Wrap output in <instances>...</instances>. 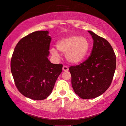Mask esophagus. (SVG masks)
Returning a JSON list of instances; mask_svg holds the SVG:
<instances>
[{"instance_id":"obj_1","label":"esophagus","mask_w":126,"mask_h":126,"mask_svg":"<svg viewBox=\"0 0 126 126\" xmlns=\"http://www.w3.org/2000/svg\"><path fill=\"white\" fill-rule=\"evenodd\" d=\"M63 70L64 71H68V67L66 66H64L63 67Z\"/></svg>"}]
</instances>
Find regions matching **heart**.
Returning <instances> with one entry per match:
<instances>
[{
	"label": "heart",
	"instance_id": "b5f03b06",
	"mask_svg": "<svg viewBox=\"0 0 126 126\" xmlns=\"http://www.w3.org/2000/svg\"><path fill=\"white\" fill-rule=\"evenodd\" d=\"M56 46L60 52L66 54L67 60L74 64L83 62L90 49L89 40L78 35H71L62 38L57 42ZM51 53L55 57L59 55L58 52L53 48L51 49Z\"/></svg>",
	"mask_w": 126,
	"mask_h": 126
}]
</instances>
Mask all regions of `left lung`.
<instances>
[{
  "label": "left lung",
  "instance_id": "left-lung-1",
  "mask_svg": "<svg viewBox=\"0 0 126 126\" xmlns=\"http://www.w3.org/2000/svg\"><path fill=\"white\" fill-rule=\"evenodd\" d=\"M88 32L93 40L90 55L83 63L69 68L74 91L83 99L95 98L108 89L116 63L115 52L108 41L93 32Z\"/></svg>",
  "mask_w": 126,
  "mask_h": 126
}]
</instances>
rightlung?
<instances>
[{
  "label": "right lung",
  "instance_id": "1",
  "mask_svg": "<svg viewBox=\"0 0 126 126\" xmlns=\"http://www.w3.org/2000/svg\"><path fill=\"white\" fill-rule=\"evenodd\" d=\"M49 32L36 31L24 37L15 48L11 71L15 84L24 96L34 100L51 94L63 65L48 59L51 37Z\"/></svg>",
  "mask_w": 126,
  "mask_h": 126
}]
</instances>
